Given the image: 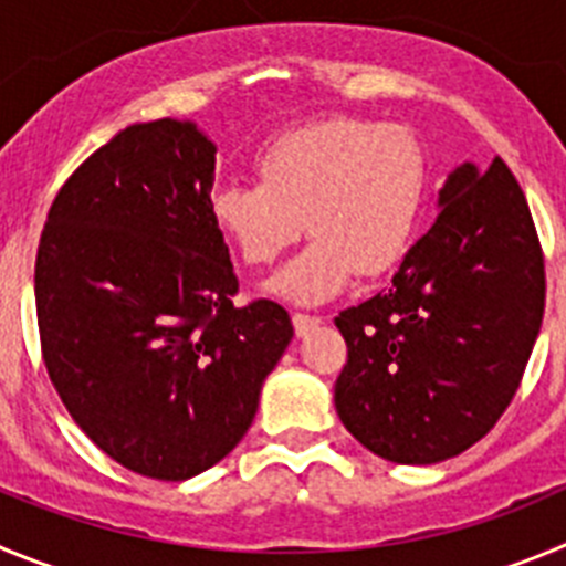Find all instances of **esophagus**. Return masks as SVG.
Listing matches in <instances>:
<instances>
[{
    "label": "esophagus",
    "mask_w": 566,
    "mask_h": 566,
    "mask_svg": "<svg viewBox=\"0 0 566 566\" xmlns=\"http://www.w3.org/2000/svg\"><path fill=\"white\" fill-rule=\"evenodd\" d=\"M318 324H321L318 315H304V313L293 315V326H295V335H298V337L310 335V332H313Z\"/></svg>",
    "instance_id": "34e87169"
}]
</instances>
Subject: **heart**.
<instances>
[{
	"label": "heart",
	"mask_w": 566,
	"mask_h": 566,
	"mask_svg": "<svg viewBox=\"0 0 566 566\" xmlns=\"http://www.w3.org/2000/svg\"><path fill=\"white\" fill-rule=\"evenodd\" d=\"M256 181L226 184L209 200L214 229L251 268L273 265L307 229L310 245L273 290L298 304L332 298L355 276H379L413 234L427 164L413 134L332 116L273 139Z\"/></svg>",
	"instance_id": "1"
}]
</instances>
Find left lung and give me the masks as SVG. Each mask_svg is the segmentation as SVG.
Wrapping results in <instances>:
<instances>
[{"instance_id":"left-lung-1","label":"left lung","mask_w":566,"mask_h":566,"mask_svg":"<svg viewBox=\"0 0 566 566\" xmlns=\"http://www.w3.org/2000/svg\"><path fill=\"white\" fill-rule=\"evenodd\" d=\"M438 218L388 290L335 318L346 430L394 463H438L478 443L514 399L545 315V256L514 172L461 164Z\"/></svg>"}]
</instances>
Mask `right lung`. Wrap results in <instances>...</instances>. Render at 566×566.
Listing matches in <instances>:
<instances>
[{
    "label": "right lung",
    "mask_w": 566,
    "mask_h": 566,
    "mask_svg": "<svg viewBox=\"0 0 566 566\" xmlns=\"http://www.w3.org/2000/svg\"><path fill=\"white\" fill-rule=\"evenodd\" d=\"M214 142L195 123L119 130L55 195L35 256L46 371L69 416L125 469L187 480L251 427L293 324L234 307L209 214Z\"/></svg>",
    "instance_id": "add662e5"
}]
</instances>
